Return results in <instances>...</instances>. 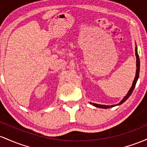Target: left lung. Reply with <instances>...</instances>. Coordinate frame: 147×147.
Wrapping results in <instances>:
<instances>
[{"label": "left lung", "mask_w": 147, "mask_h": 147, "mask_svg": "<svg viewBox=\"0 0 147 147\" xmlns=\"http://www.w3.org/2000/svg\"><path fill=\"white\" fill-rule=\"evenodd\" d=\"M136 57H137V70H136V77H135V79L134 80H133V85H132V87H131V89H130V90L128 91V93L127 94V95L126 96L124 97V98H123V100H121V102H120L119 103H118V104L117 105H100V104H96V103H91L90 102V103L94 105V106L95 107H97V108H113V107L115 106V105H121L122 104L123 102H125L126 100L128 99V98H129L130 96L131 95L132 92H133V90H134L135 87H136V82L138 81V79L139 78V74H140V58H139V55H138V49H137V47H136Z\"/></svg>", "instance_id": "left-lung-1"}]
</instances>
